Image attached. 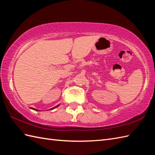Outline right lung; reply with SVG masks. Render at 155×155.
<instances>
[{"mask_svg": "<svg viewBox=\"0 0 155 155\" xmlns=\"http://www.w3.org/2000/svg\"><path fill=\"white\" fill-rule=\"evenodd\" d=\"M59 105H60V104H58L57 105V106H56V107H53V108H51V109L50 110H52V109H54V108H57V107H58V106H59ZM31 108V109H32V110H37V111H39V110H37V109H35V108Z\"/></svg>", "mask_w": 155, "mask_h": 155, "instance_id": "add662e5", "label": "right lung"}]
</instances>
